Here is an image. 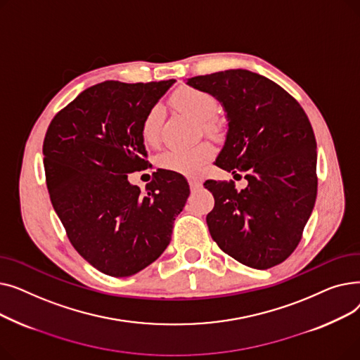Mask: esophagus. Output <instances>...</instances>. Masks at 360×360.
<instances>
[{
    "label": "esophagus",
    "instance_id": "1",
    "mask_svg": "<svg viewBox=\"0 0 360 360\" xmlns=\"http://www.w3.org/2000/svg\"><path fill=\"white\" fill-rule=\"evenodd\" d=\"M188 182H190V188H191V191H195V190H198V188L201 186V182H200L198 179H194V178L188 179Z\"/></svg>",
    "mask_w": 360,
    "mask_h": 360
}]
</instances>
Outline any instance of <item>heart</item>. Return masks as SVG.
Here are the masks:
<instances>
[{
    "label": "heart",
    "mask_w": 360,
    "mask_h": 360,
    "mask_svg": "<svg viewBox=\"0 0 360 360\" xmlns=\"http://www.w3.org/2000/svg\"><path fill=\"white\" fill-rule=\"evenodd\" d=\"M174 106L185 112L195 121L201 122V128L209 136H217L221 125L214 117L219 103L212 93L195 87L182 86L170 98ZM162 109L153 106L141 125V137L147 144H156L160 137ZM214 155V148L210 143H198L188 148H166L158 156V166L170 170V172L193 176L197 175L202 166Z\"/></svg>",
    "instance_id": "b5f03b06"
}]
</instances>
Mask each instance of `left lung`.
<instances>
[{"mask_svg": "<svg viewBox=\"0 0 360 360\" xmlns=\"http://www.w3.org/2000/svg\"><path fill=\"white\" fill-rule=\"evenodd\" d=\"M223 105L228 134L216 165L245 174L247 188L205 181L213 240L243 266L267 270L297 247L316 200V141L305 110L257 72L226 70L188 79Z\"/></svg>", "mask_w": 360, "mask_h": 360, "instance_id": "left-lung-1", "label": "left lung"}]
</instances>
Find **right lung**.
<instances>
[{
    "label": "right lung",
    "instance_id": "1",
    "mask_svg": "<svg viewBox=\"0 0 360 360\" xmlns=\"http://www.w3.org/2000/svg\"><path fill=\"white\" fill-rule=\"evenodd\" d=\"M174 83L94 84L48 127L44 166L53 210L75 251L103 274L128 277L156 261L190 195L186 179L165 169L144 194L128 182L148 166L143 121Z\"/></svg>",
    "mask_w": 360,
    "mask_h": 360
}]
</instances>
